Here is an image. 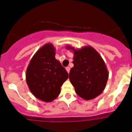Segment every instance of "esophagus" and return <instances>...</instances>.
<instances>
[{"instance_id":"1","label":"esophagus","mask_w":132,"mask_h":132,"mask_svg":"<svg viewBox=\"0 0 132 132\" xmlns=\"http://www.w3.org/2000/svg\"><path fill=\"white\" fill-rule=\"evenodd\" d=\"M66 71H67L68 73H70V67H66Z\"/></svg>"}]
</instances>
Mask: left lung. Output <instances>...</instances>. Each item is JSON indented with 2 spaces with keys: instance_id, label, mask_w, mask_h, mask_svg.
<instances>
[{
  "instance_id": "obj_1",
  "label": "left lung",
  "mask_w": 132,
  "mask_h": 132,
  "mask_svg": "<svg viewBox=\"0 0 132 132\" xmlns=\"http://www.w3.org/2000/svg\"><path fill=\"white\" fill-rule=\"evenodd\" d=\"M66 48L74 52V66L70 72V80L77 95L85 100L97 97L104 90L109 73L104 61L97 51L91 46L75 49Z\"/></svg>"
}]
</instances>
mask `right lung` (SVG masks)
<instances>
[{
	"instance_id": "right-lung-1",
	"label": "right lung",
	"mask_w": 132,
	"mask_h": 132,
	"mask_svg": "<svg viewBox=\"0 0 132 132\" xmlns=\"http://www.w3.org/2000/svg\"><path fill=\"white\" fill-rule=\"evenodd\" d=\"M55 47L46 44L31 58L26 71V81L30 92L37 99L52 102L61 92V87L68 74L55 58Z\"/></svg>"
}]
</instances>
